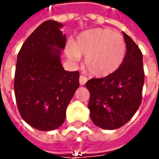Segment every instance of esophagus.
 Instances as JSON below:
<instances>
[{
  "label": "esophagus",
  "instance_id": "esophagus-1",
  "mask_svg": "<svg viewBox=\"0 0 159 159\" xmlns=\"http://www.w3.org/2000/svg\"><path fill=\"white\" fill-rule=\"evenodd\" d=\"M87 81V78L86 76H84V75H80V84L83 86V85H85Z\"/></svg>",
  "mask_w": 159,
  "mask_h": 159
}]
</instances>
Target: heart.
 Masks as SVG:
<instances>
[{
	"label": "heart",
	"instance_id": "b5f03b06",
	"mask_svg": "<svg viewBox=\"0 0 159 159\" xmlns=\"http://www.w3.org/2000/svg\"><path fill=\"white\" fill-rule=\"evenodd\" d=\"M125 42L123 37L107 28H94L83 32L76 42H69L66 55L76 61L80 55L86 57L85 66L95 77H106L115 73L125 56Z\"/></svg>",
	"mask_w": 159,
	"mask_h": 159
}]
</instances>
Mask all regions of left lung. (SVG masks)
Listing matches in <instances>:
<instances>
[{
    "label": "left lung",
    "instance_id": "obj_1",
    "mask_svg": "<svg viewBox=\"0 0 159 159\" xmlns=\"http://www.w3.org/2000/svg\"><path fill=\"white\" fill-rule=\"evenodd\" d=\"M126 52L115 73L86 82L90 92L88 108L97 126L113 130L123 126L135 114L142 101L144 81L143 56L139 48L125 33Z\"/></svg>",
    "mask_w": 159,
    "mask_h": 159
}]
</instances>
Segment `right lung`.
<instances>
[{"label":"right lung","instance_id":"add662e5","mask_svg":"<svg viewBox=\"0 0 159 159\" xmlns=\"http://www.w3.org/2000/svg\"><path fill=\"white\" fill-rule=\"evenodd\" d=\"M61 27L51 20L41 23L17 56V107L21 118L40 131L54 130L64 123L66 107L80 86V73L66 71L61 65L60 49L65 48L66 40Z\"/></svg>","mask_w":159,"mask_h":159}]
</instances>
